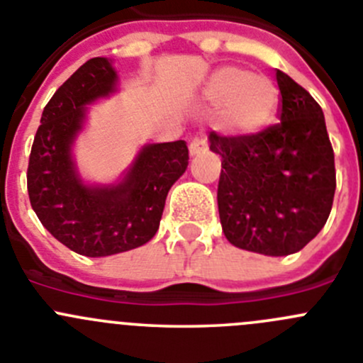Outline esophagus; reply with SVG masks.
Listing matches in <instances>:
<instances>
[{
	"mask_svg": "<svg viewBox=\"0 0 363 363\" xmlns=\"http://www.w3.org/2000/svg\"><path fill=\"white\" fill-rule=\"evenodd\" d=\"M189 150H191V155H199L203 153V151L208 150V139H206L205 133L196 132L194 137H192Z\"/></svg>",
	"mask_w": 363,
	"mask_h": 363,
	"instance_id": "1",
	"label": "esophagus"
}]
</instances>
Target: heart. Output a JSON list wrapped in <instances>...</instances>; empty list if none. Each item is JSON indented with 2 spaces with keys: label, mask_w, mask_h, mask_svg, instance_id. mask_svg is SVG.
Wrapping results in <instances>:
<instances>
[{
  "label": "heart",
  "mask_w": 363,
  "mask_h": 363,
  "mask_svg": "<svg viewBox=\"0 0 363 363\" xmlns=\"http://www.w3.org/2000/svg\"><path fill=\"white\" fill-rule=\"evenodd\" d=\"M206 101L219 106V124L224 132L253 135L274 119L279 91L269 76L226 65L210 78Z\"/></svg>",
  "instance_id": "obj_1"
}]
</instances>
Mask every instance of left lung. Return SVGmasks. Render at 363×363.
Here are the masks:
<instances>
[{
	"label": "left lung",
	"instance_id": "left-lung-1",
	"mask_svg": "<svg viewBox=\"0 0 363 363\" xmlns=\"http://www.w3.org/2000/svg\"><path fill=\"white\" fill-rule=\"evenodd\" d=\"M279 123L253 135L210 132L220 162L217 205L226 239L240 250L285 257L323 230L333 205L335 155L323 108L276 71Z\"/></svg>",
	"mask_w": 363,
	"mask_h": 363
}]
</instances>
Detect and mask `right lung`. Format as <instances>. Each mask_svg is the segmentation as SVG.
Wrapping results in <instances>:
<instances>
[{
    "label": "right lung",
    "instance_id": "right-lung-1",
    "mask_svg": "<svg viewBox=\"0 0 363 363\" xmlns=\"http://www.w3.org/2000/svg\"><path fill=\"white\" fill-rule=\"evenodd\" d=\"M116 72L106 58L85 62L44 106L30 153L28 196L43 226L64 246L85 257H108L153 239L165 198L189 165L185 140L151 144L123 184L85 187L71 160L84 106L113 91Z\"/></svg>",
    "mask_w": 363,
    "mask_h": 363
}]
</instances>
